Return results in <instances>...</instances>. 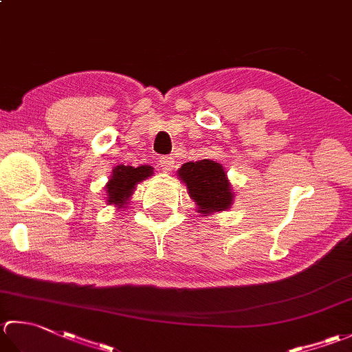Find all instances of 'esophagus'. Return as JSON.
I'll list each match as a JSON object with an SVG mask.
<instances>
[{"label": "esophagus", "instance_id": "obj_1", "mask_svg": "<svg viewBox=\"0 0 352 352\" xmlns=\"http://www.w3.org/2000/svg\"><path fill=\"white\" fill-rule=\"evenodd\" d=\"M160 168H162L164 172H170L172 169H174V158H170V157H162V158H160Z\"/></svg>", "mask_w": 352, "mask_h": 352}]
</instances>
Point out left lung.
Returning a JSON list of instances; mask_svg holds the SVG:
<instances>
[{
  "mask_svg": "<svg viewBox=\"0 0 352 352\" xmlns=\"http://www.w3.org/2000/svg\"><path fill=\"white\" fill-rule=\"evenodd\" d=\"M178 178L188 186V194L198 206L203 217L209 213L230 209L235 192L221 164L204 158V160L184 163L177 170Z\"/></svg>",
  "mask_w": 352,
  "mask_h": 352,
  "instance_id": "1",
  "label": "left lung"
}]
</instances>
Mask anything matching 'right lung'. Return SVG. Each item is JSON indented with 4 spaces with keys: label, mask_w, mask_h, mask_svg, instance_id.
<instances>
[{
    "label": "right lung",
    "mask_w": 352,
    "mask_h": 352,
    "mask_svg": "<svg viewBox=\"0 0 352 352\" xmlns=\"http://www.w3.org/2000/svg\"><path fill=\"white\" fill-rule=\"evenodd\" d=\"M153 172L154 168L148 166V164H142L139 168L125 166V164L116 166L113 169L111 178L105 186L108 204H113L119 209L123 208L135 190V186L153 175Z\"/></svg>",
    "instance_id": "obj_1"
}]
</instances>
